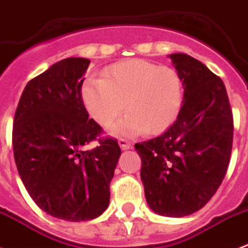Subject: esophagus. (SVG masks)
Listing matches in <instances>:
<instances>
[{
  "instance_id": "esophagus-1",
  "label": "esophagus",
  "mask_w": 248,
  "mask_h": 248,
  "mask_svg": "<svg viewBox=\"0 0 248 248\" xmlns=\"http://www.w3.org/2000/svg\"><path fill=\"white\" fill-rule=\"evenodd\" d=\"M118 144H120V147H121V149H122V151H127V149H131V148H132V144L130 143V141H127V140H124V139H120Z\"/></svg>"
}]
</instances>
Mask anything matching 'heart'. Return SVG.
<instances>
[{
    "mask_svg": "<svg viewBox=\"0 0 248 248\" xmlns=\"http://www.w3.org/2000/svg\"><path fill=\"white\" fill-rule=\"evenodd\" d=\"M87 112L97 124L109 126L124 110L128 114L112 127L117 136L166 131L183 105V81L175 69L141 59L113 64L101 78H90L82 87Z\"/></svg>",
    "mask_w": 248,
    "mask_h": 248,
    "instance_id": "1",
    "label": "heart"
}]
</instances>
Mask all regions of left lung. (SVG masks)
<instances>
[{"instance_id": "1", "label": "left lung", "mask_w": 248, "mask_h": 248, "mask_svg": "<svg viewBox=\"0 0 248 248\" xmlns=\"http://www.w3.org/2000/svg\"><path fill=\"white\" fill-rule=\"evenodd\" d=\"M184 87L181 110L167 131L135 144L149 207L183 217L219 189L231 161L233 114L220 77L186 54L170 55Z\"/></svg>"}]
</instances>
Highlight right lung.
Instances as JSON below:
<instances>
[{"instance_id":"1","label":"right lung","mask_w":248,"mask_h":248,"mask_svg":"<svg viewBox=\"0 0 248 248\" xmlns=\"http://www.w3.org/2000/svg\"><path fill=\"white\" fill-rule=\"evenodd\" d=\"M90 60L68 58L31 79L21 93L13 126L14 158L29 196L46 214L65 221H87L107 210L109 185L121 148L98 139L103 128L82 100Z\"/></svg>"}]
</instances>
